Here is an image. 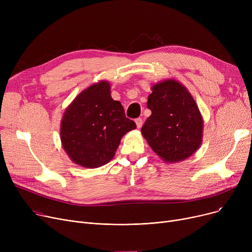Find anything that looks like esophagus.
<instances>
[{
  "mask_svg": "<svg viewBox=\"0 0 252 252\" xmlns=\"http://www.w3.org/2000/svg\"><path fill=\"white\" fill-rule=\"evenodd\" d=\"M135 122H136V125H137V127H138V128L142 127V126H143V118L138 117V118H136Z\"/></svg>",
  "mask_w": 252,
  "mask_h": 252,
  "instance_id": "34e87169",
  "label": "esophagus"
}]
</instances>
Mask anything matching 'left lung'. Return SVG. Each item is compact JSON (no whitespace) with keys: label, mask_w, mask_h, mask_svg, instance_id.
I'll use <instances>...</instances> for the list:
<instances>
[{"label":"left lung","mask_w":252,"mask_h":252,"mask_svg":"<svg viewBox=\"0 0 252 252\" xmlns=\"http://www.w3.org/2000/svg\"><path fill=\"white\" fill-rule=\"evenodd\" d=\"M147 107L152 114L142 126V135L163 160H184L199 148L202 117L183 85L169 79L153 86Z\"/></svg>","instance_id":"8db88e82"}]
</instances>
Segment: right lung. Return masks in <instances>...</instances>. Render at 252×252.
<instances>
[{"label": "right lung", "mask_w": 252, "mask_h": 252, "mask_svg": "<svg viewBox=\"0 0 252 252\" xmlns=\"http://www.w3.org/2000/svg\"><path fill=\"white\" fill-rule=\"evenodd\" d=\"M121 102L110 96V86L100 82L86 89L66 109L60 138L72 161L85 167L109 162L122 137L136 128Z\"/></svg>", "instance_id": "add662e5"}]
</instances>
